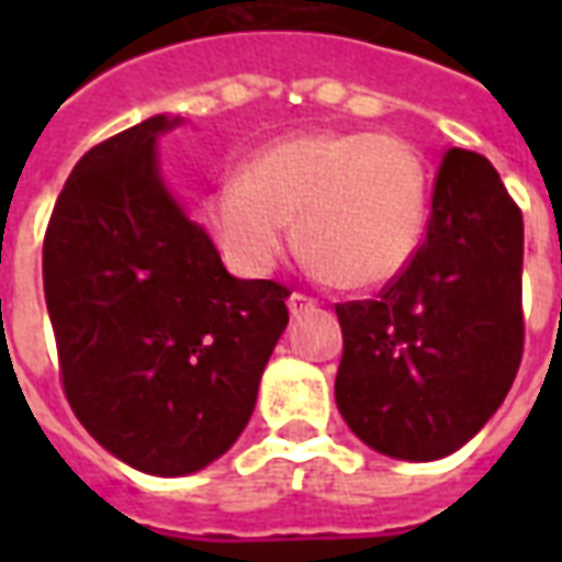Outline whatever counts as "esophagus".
Segmentation results:
<instances>
[{
  "mask_svg": "<svg viewBox=\"0 0 562 562\" xmlns=\"http://www.w3.org/2000/svg\"><path fill=\"white\" fill-rule=\"evenodd\" d=\"M313 306H316V297H310V294L304 292L289 294V313H292V316H301V313L313 310Z\"/></svg>",
  "mask_w": 562,
  "mask_h": 562,
  "instance_id": "1",
  "label": "esophagus"
}]
</instances>
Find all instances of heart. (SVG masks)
<instances>
[{"instance_id": "b5f03b06", "label": "heart", "mask_w": 562, "mask_h": 562, "mask_svg": "<svg viewBox=\"0 0 562 562\" xmlns=\"http://www.w3.org/2000/svg\"><path fill=\"white\" fill-rule=\"evenodd\" d=\"M427 165L401 135L318 132L261 149L246 177L210 189L207 222L222 252L249 277L268 273L292 244L342 285L394 280L424 237Z\"/></svg>"}]
</instances>
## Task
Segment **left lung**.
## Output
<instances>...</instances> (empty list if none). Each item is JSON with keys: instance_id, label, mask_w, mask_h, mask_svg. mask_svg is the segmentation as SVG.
<instances>
[{"instance_id": "1", "label": "left lung", "mask_w": 562, "mask_h": 562, "mask_svg": "<svg viewBox=\"0 0 562 562\" xmlns=\"http://www.w3.org/2000/svg\"><path fill=\"white\" fill-rule=\"evenodd\" d=\"M524 220L491 161L451 147L413 261L379 297L337 304V406L389 458L436 460L506 401L524 355Z\"/></svg>"}]
</instances>
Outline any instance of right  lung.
Listing matches in <instances>:
<instances>
[{"mask_svg": "<svg viewBox=\"0 0 562 562\" xmlns=\"http://www.w3.org/2000/svg\"><path fill=\"white\" fill-rule=\"evenodd\" d=\"M149 116L95 144L44 232V301L63 391L111 454L186 475L244 434L289 325V285L237 280L161 186Z\"/></svg>", "mask_w": 562, "mask_h": 562, "instance_id": "1", "label": "right lung"}]
</instances>
